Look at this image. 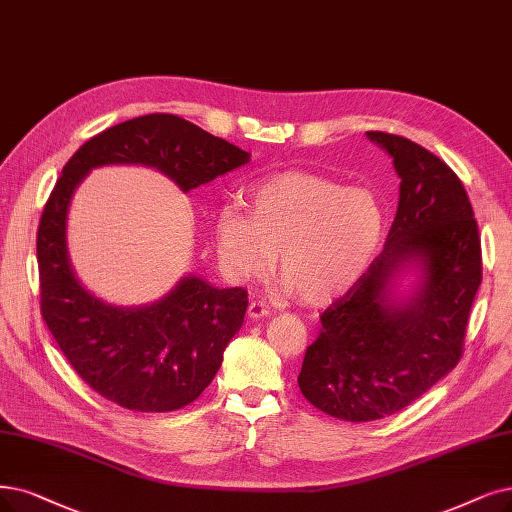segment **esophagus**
<instances>
[{"mask_svg": "<svg viewBox=\"0 0 512 512\" xmlns=\"http://www.w3.org/2000/svg\"><path fill=\"white\" fill-rule=\"evenodd\" d=\"M269 315V306L264 304V302H260V300H252L250 302V306H248V317L250 319H262V317H267Z\"/></svg>", "mask_w": 512, "mask_h": 512, "instance_id": "obj_1", "label": "esophagus"}]
</instances>
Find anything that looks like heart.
Returning a JSON list of instances; mask_svg holds the SVG:
<instances>
[{"mask_svg":"<svg viewBox=\"0 0 512 512\" xmlns=\"http://www.w3.org/2000/svg\"><path fill=\"white\" fill-rule=\"evenodd\" d=\"M248 212L224 206L214 245L231 281L267 273L275 262L281 294L325 304L361 279L384 237V208L374 191L340 187L311 172H281L245 193Z\"/></svg>","mask_w":512,"mask_h":512,"instance_id":"b5f03b06","label":"heart"}]
</instances>
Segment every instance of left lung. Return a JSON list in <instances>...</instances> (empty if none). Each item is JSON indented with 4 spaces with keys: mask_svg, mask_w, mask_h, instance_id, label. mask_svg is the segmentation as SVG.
Segmentation results:
<instances>
[{
    "mask_svg": "<svg viewBox=\"0 0 512 512\" xmlns=\"http://www.w3.org/2000/svg\"><path fill=\"white\" fill-rule=\"evenodd\" d=\"M401 180L382 254L321 315L298 386L338 420L393 416L454 370L481 285V243L460 178L403 136L365 132ZM415 281L403 291L400 281Z\"/></svg>",
    "mask_w": 512,
    "mask_h": 512,
    "instance_id": "1",
    "label": "left lung"
}]
</instances>
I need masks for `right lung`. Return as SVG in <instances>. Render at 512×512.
<instances>
[{
  "label": "right lung",
  "mask_w": 512,
  "mask_h": 512,
  "mask_svg": "<svg viewBox=\"0 0 512 512\" xmlns=\"http://www.w3.org/2000/svg\"><path fill=\"white\" fill-rule=\"evenodd\" d=\"M250 161V153L168 113L142 115L90 138L67 161L37 231L42 315L75 372L98 395L134 412H174L193 403L239 332L248 292L182 277L151 304L115 306L79 281L67 216L79 182L102 166H147L182 193Z\"/></svg>",
  "instance_id": "right-lung-1"
}]
</instances>
